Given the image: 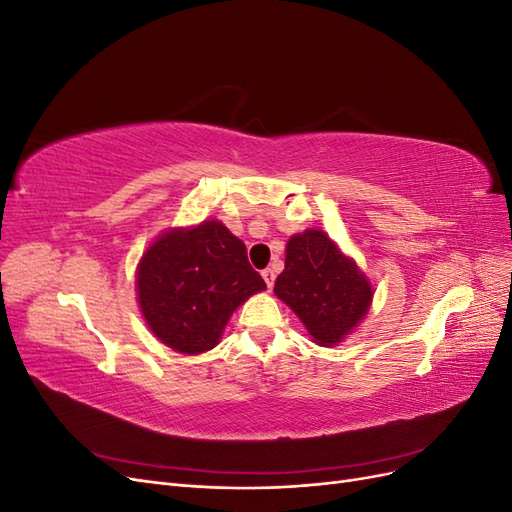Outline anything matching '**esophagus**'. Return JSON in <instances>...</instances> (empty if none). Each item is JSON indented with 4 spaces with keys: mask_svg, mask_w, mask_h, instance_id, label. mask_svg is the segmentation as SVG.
<instances>
[{
    "mask_svg": "<svg viewBox=\"0 0 512 512\" xmlns=\"http://www.w3.org/2000/svg\"><path fill=\"white\" fill-rule=\"evenodd\" d=\"M262 280L267 282V288L271 290L273 284H275V271H273V269H265V271H262Z\"/></svg>",
    "mask_w": 512,
    "mask_h": 512,
    "instance_id": "1",
    "label": "esophagus"
}]
</instances>
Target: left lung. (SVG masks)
<instances>
[{
	"label": "left lung",
	"instance_id": "1",
	"mask_svg": "<svg viewBox=\"0 0 512 512\" xmlns=\"http://www.w3.org/2000/svg\"><path fill=\"white\" fill-rule=\"evenodd\" d=\"M273 292L301 318L320 346H335L363 320L374 290L354 260L322 230L309 228L286 245V267Z\"/></svg>",
	"mask_w": 512,
	"mask_h": 512
}]
</instances>
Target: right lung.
<instances>
[{"instance_id":"obj_1","label":"right lung","mask_w":512,"mask_h":512,"mask_svg":"<svg viewBox=\"0 0 512 512\" xmlns=\"http://www.w3.org/2000/svg\"><path fill=\"white\" fill-rule=\"evenodd\" d=\"M136 286L153 335L183 354L211 350L232 312L267 288L243 241L215 220L153 241L138 265Z\"/></svg>"}]
</instances>
